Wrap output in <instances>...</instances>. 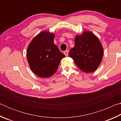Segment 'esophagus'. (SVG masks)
<instances>
[{
    "mask_svg": "<svg viewBox=\"0 0 121 121\" xmlns=\"http://www.w3.org/2000/svg\"><path fill=\"white\" fill-rule=\"evenodd\" d=\"M68 53H69V50H67L65 51V52H64V54H65V56H68Z\"/></svg>",
    "mask_w": 121,
    "mask_h": 121,
    "instance_id": "esophagus-1",
    "label": "esophagus"
}]
</instances>
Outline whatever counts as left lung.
Instances as JSON below:
<instances>
[{"instance_id": "obj_1", "label": "left lung", "mask_w": 121, "mask_h": 121, "mask_svg": "<svg viewBox=\"0 0 121 121\" xmlns=\"http://www.w3.org/2000/svg\"><path fill=\"white\" fill-rule=\"evenodd\" d=\"M103 48L99 39L93 33L84 31L76 35L75 46L69 56L78 68L85 73H92L99 67L103 56Z\"/></svg>"}]
</instances>
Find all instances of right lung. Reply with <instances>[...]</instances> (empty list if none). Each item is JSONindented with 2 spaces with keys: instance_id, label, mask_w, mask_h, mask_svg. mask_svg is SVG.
Returning <instances> with one entry per match:
<instances>
[{
  "instance_id": "obj_1",
  "label": "right lung",
  "mask_w": 121,
  "mask_h": 121,
  "mask_svg": "<svg viewBox=\"0 0 121 121\" xmlns=\"http://www.w3.org/2000/svg\"><path fill=\"white\" fill-rule=\"evenodd\" d=\"M54 34L42 31L30 43L26 51L29 66L35 74L42 78L52 76L65 55L54 43Z\"/></svg>"
}]
</instances>
